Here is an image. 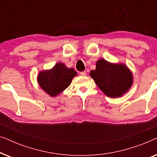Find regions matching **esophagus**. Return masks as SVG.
I'll use <instances>...</instances> for the list:
<instances>
[{"label": "esophagus", "instance_id": "1", "mask_svg": "<svg viewBox=\"0 0 157 157\" xmlns=\"http://www.w3.org/2000/svg\"><path fill=\"white\" fill-rule=\"evenodd\" d=\"M80 74L81 75V76H86V71H81V73H80Z\"/></svg>", "mask_w": 157, "mask_h": 157}]
</instances>
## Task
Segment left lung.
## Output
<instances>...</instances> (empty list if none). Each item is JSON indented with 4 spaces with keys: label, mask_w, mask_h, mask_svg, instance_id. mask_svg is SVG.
<instances>
[{
    "label": "left lung",
    "mask_w": 157,
    "mask_h": 157,
    "mask_svg": "<svg viewBox=\"0 0 157 157\" xmlns=\"http://www.w3.org/2000/svg\"><path fill=\"white\" fill-rule=\"evenodd\" d=\"M90 76L98 88L111 98L120 97L132 86L133 76L124 64L111 63L104 59L96 62L95 70Z\"/></svg>",
    "instance_id": "obj_1"
}]
</instances>
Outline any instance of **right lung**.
Instances as JSON below:
<instances>
[{
  "label": "right lung",
  "instance_id": "1",
  "mask_svg": "<svg viewBox=\"0 0 157 157\" xmlns=\"http://www.w3.org/2000/svg\"><path fill=\"white\" fill-rule=\"evenodd\" d=\"M77 75L74 68L58 63L51 70L42 71L38 75V82L41 89L51 96H56L71 84L72 78Z\"/></svg>",
  "mask_w": 157,
  "mask_h": 157
}]
</instances>
